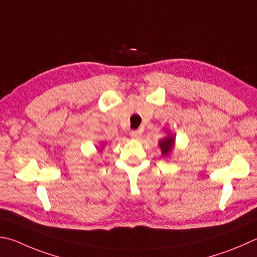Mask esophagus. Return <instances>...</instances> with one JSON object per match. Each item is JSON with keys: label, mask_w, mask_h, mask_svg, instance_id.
<instances>
[{"label": "esophagus", "mask_w": 257, "mask_h": 257, "mask_svg": "<svg viewBox=\"0 0 257 257\" xmlns=\"http://www.w3.org/2000/svg\"><path fill=\"white\" fill-rule=\"evenodd\" d=\"M141 135H142V133L139 132V130H133V132L130 133V137H132L133 139H139L141 138Z\"/></svg>", "instance_id": "1"}]
</instances>
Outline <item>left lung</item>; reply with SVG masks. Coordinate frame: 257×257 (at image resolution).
I'll return each instance as SVG.
<instances>
[{
	"mask_svg": "<svg viewBox=\"0 0 257 257\" xmlns=\"http://www.w3.org/2000/svg\"><path fill=\"white\" fill-rule=\"evenodd\" d=\"M166 132H167V136H165L164 138L158 142V146H160L162 155L164 157H169L172 154V152H173L174 146H175V137L167 129Z\"/></svg>",
	"mask_w": 257,
	"mask_h": 257,
	"instance_id": "8db88e82",
	"label": "left lung"
}]
</instances>
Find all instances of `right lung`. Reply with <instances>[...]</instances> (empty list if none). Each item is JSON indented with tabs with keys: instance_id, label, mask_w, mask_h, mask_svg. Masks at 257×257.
Returning a JSON list of instances; mask_svg holds the SVG:
<instances>
[{
	"instance_id": "obj_1",
	"label": "right lung",
	"mask_w": 257,
	"mask_h": 257,
	"mask_svg": "<svg viewBox=\"0 0 257 257\" xmlns=\"http://www.w3.org/2000/svg\"><path fill=\"white\" fill-rule=\"evenodd\" d=\"M100 146H101V148H100V151H99V152H101V149H103V147H104V144H101Z\"/></svg>"
}]
</instances>
